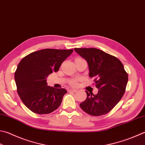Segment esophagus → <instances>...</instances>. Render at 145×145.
<instances>
[{
    "label": "esophagus",
    "mask_w": 145,
    "mask_h": 145,
    "mask_svg": "<svg viewBox=\"0 0 145 145\" xmlns=\"http://www.w3.org/2000/svg\"><path fill=\"white\" fill-rule=\"evenodd\" d=\"M69 91H71V92H76L77 91V89H69Z\"/></svg>",
    "instance_id": "obj_1"
}]
</instances>
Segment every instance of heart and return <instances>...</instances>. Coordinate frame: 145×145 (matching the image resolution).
<instances>
[{
  "mask_svg": "<svg viewBox=\"0 0 145 145\" xmlns=\"http://www.w3.org/2000/svg\"><path fill=\"white\" fill-rule=\"evenodd\" d=\"M71 84L73 86H76L78 84V81L76 80H72L71 82Z\"/></svg>",
  "mask_w": 145,
  "mask_h": 145,
  "instance_id": "obj_1",
  "label": "heart"
}]
</instances>
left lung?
<instances>
[{"mask_svg": "<svg viewBox=\"0 0 145 145\" xmlns=\"http://www.w3.org/2000/svg\"><path fill=\"white\" fill-rule=\"evenodd\" d=\"M74 50L88 62L89 76L95 78L98 93L87 94L80 103L86 113L100 116L109 112L123 97L128 81L124 65L117 57L95 48H75Z\"/></svg>", "mask_w": 145, "mask_h": 145, "instance_id": "left-lung-1", "label": "left lung"}]
</instances>
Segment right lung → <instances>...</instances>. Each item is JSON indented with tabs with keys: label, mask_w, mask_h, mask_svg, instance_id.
<instances>
[{
	"label": "right lung",
	"mask_w": 145,
	"mask_h": 145,
	"mask_svg": "<svg viewBox=\"0 0 145 145\" xmlns=\"http://www.w3.org/2000/svg\"><path fill=\"white\" fill-rule=\"evenodd\" d=\"M72 52V49H43L28 54L18 65L14 73L18 93L33 112L50 114L61 104L67 90L47 86L46 81L50 74L58 71Z\"/></svg>",
	"instance_id": "right-lung-1"
}]
</instances>
